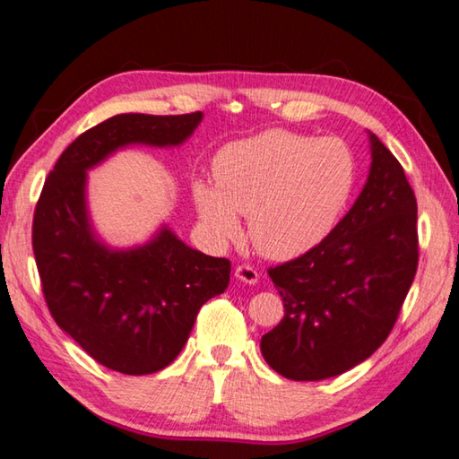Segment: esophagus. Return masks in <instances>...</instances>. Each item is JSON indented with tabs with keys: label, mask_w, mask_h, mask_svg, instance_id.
<instances>
[{
	"label": "esophagus",
	"mask_w": 459,
	"mask_h": 459,
	"mask_svg": "<svg viewBox=\"0 0 459 459\" xmlns=\"http://www.w3.org/2000/svg\"><path fill=\"white\" fill-rule=\"evenodd\" d=\"M235 276L238 278L240 282H247V284H256L258 282V271L255 266L250 264H238Z\"/></svg>",
	"instance_id": "obj_1"
}]
</instances>
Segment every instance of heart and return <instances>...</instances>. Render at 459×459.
<instances>
[{
    "label": "heart",
    "instance_id": "1",
    "mask_svg": "<svg viewBox=\"0 0 459 459\" xmlns=\"http://www.w3.org/2000/svg\"><path fill=\"white\" fill-rule=\"evenodd\" d=\"M214 185L193 183V201L214 245L248 237L260 255L286 260L325 240L346 209L356 159L344 141L282 129L224 145L212 160Z\"/></svg>",
    "mask_w": 459,
    "mask_h": 459
}]
</instances>
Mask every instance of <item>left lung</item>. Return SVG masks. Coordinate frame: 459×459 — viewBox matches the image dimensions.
Returning a JSON list of instances; mask_svg holds the SVG:
<instances>
[{"label": "left lung", "instance_id": "8db88e82", "mask_svg": "<svg viewBox=\"0 0 459 459\" xmlns=\"http://www.w3.org/2000/svg\"><path fill=\"white\" fill-rule=\"evenodd\" d=\"M372 165L352 209L302 256L268 268L284 302L266 364L316 382L364 362L398 320L418 268V204L398 159L370 133Z\"/></svg>", "mask_w": 459, "mask_h": 459}]
</instances>
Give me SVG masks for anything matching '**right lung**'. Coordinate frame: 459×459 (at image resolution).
<instances>
[{"instance_id": "1", "label": "right lung", "mask_w": 459, "mask_h": 459, "mask_svg": "<svg viewBox=\"0 0 459 459\" xmlns=\"http://www.w3.org/2000/svg\"><path fill=\"white\" fill-rule=\"evenodd\" d=\"M203 113H123L95 125L61 152L33 214V255L57 326L115 372L163 370L181 352L196 314L227 290L230 260L206 256L169 227L141 247L99 240L87 212V170L129 145L177 147Z\"/></svg>"}]
</instances>
